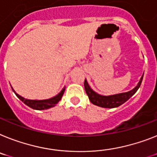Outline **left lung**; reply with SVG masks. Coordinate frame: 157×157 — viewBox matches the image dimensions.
Returning <instances> with one entry per match:
<instances>
[{
    "mask_svg": "<svg viewBox=\"0 0 157 157\" xmlns=\"http://www.w3.org/2000/svg\"><path fill=\"white\" fill-rule=\"evenodd\" d=\"M144 74L140 79V81L136 85V86L132 89V90L125 93H117V94L109 95V96H105V95H101L99 93H96L94 90L92 89L89 86V83L87 80H85V89L86 92L88 97H89V101L93 104V105L99 106V107L106 108V109H113V108L119 107L120 105H123L124 102L128 100L130 97H132L136 93V91L140 88L141 85L142 80H143Z\"/></svg>",
    "mask_w": 157,
    "mask_h": 157,
    "instance_id": "8db88e82",
    "label": "left lung"
}]
</instances>
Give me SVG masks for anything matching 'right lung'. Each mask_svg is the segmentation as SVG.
<instances>
[{"instance_id": "add662e5", "label": "right lung", "mask_w": 157, "mask_h": 157, "mask_svg": "<svg viewBox=\"0 0 157 157\" xmlns=\"http://www.w3.org/2000/svg\"><path fill=\"white\" fill-rule=\"evenodd\" d=\"M12 89H13V91L14 93L16 94V96L22 102H24L26 105H28L29 107H30L31 109H36V110H44V109H50V108L54 107L56 104L58 103L59 101H60L61 97H62L63 94H64V90H65V87H64L62 90L60 91L58 94L56 95L55 97L49 99H45V100H29V99L24 98L23 97L20 96L19 94L16 93L15 90L13 88H12Z\"/></svg>"}]
</instances>
